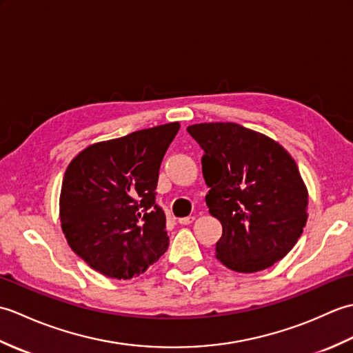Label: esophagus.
Returning a JSON list of instances; mask_svg holds the SVG:
<instances>
[{
	"instance_id": "1",
	"label": "esophagus",
	"mask_w": 353,
	"mask_h": 353,
	"mask_svg": "<svg viewBox=\"0 0 353 353\" xmlns=\"http://www.w3.org/2000/svg\"><path fill=\"white\" fill-rule=\"evenodd\" d=\"M194 221V216H183V219H179V224L181 226H188V224H191Z\"/></svg>"
}]
</instances>
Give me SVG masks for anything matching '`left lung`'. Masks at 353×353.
Listing matches in <instances>:
<instances>
[{
  "label": "left lung",
  "instance_id": "8db88e82",
  "mask_svg": "<svg viewBox=\"0 0 353 353\" xmlns=\"http://www.w3.org/2000/svg\"><path fill=\"white\" fill-rule=\"evenodd\" d=\"M186 130L203 148L206 205L223 226L216 258L239 273L272 267L296 245L308 219V190L294 159L272 138L235 123Z\"/></svg>",
  "mask_w": 353,
  "mask_h": 353
}]
</instances>
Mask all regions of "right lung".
Here are the masks:
<instances>
[{
  "mask_svg": "<svg viewBox=\"0 0 353 353\" xmlns=\"http://www.w3.org/2000/svg\"><path fill=\"white\" fill-rule=\"evenodd\" d=\"M181 124L170 123L97 142L65 171L61 223L70 247L95 272L132 279L167 252L156 186Z\"/></svg>",
  "mask_w": 353,
  "mask_h": 353,
  "instance_id": "right-lung-1",
  "label": "right lung"
}]
</instances>
